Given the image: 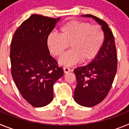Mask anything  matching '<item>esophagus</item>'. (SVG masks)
<instances>
[{"mask_svg": "<svg viewBox=\"0 0 129 129\" xmlns=\"http://www.w3.org/2000/svg\"><path fill=\"white\" fill-rule=\"evenodd\" d=\"M63 71H64L65 73H68L71 71V70H70V69H69V68H68V67H64V68H63Z\"/></svg>", "mask_w": 129, "mask_h": 129, "instance_id": "1", "label": "esophagus"}]
</instances>
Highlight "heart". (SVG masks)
Instances as JSON below:
<instances>
[{"mask_svg": "<svg viewBox=\"0 0 129 129\" xmlns=\"http://www.w3.org/2000/svg\"><path fill=\"white\" fill-rule=\"evenodd\" d=\"M59 34L51 32L47 38V45L52 55L62 56L69 47L68 51L60 60L62 65L71 66L81 60L88 62L95 58L105 41V34L100 25L82 21H70L59 28Z\"/></svg>", "mask_w": 129, "mask_h": 129, "instance_id": "b5f03b06", "label": "heart"}]
</instances>
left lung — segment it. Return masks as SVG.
Masks as SVG:
<instances>
[{
    "mask_svg": "<svg viewBox=\"0 0 129 129\" xmlns=\"http://www.w3.org/2000/svg\"><path fill=\"white\" fill-rule=\"evenodd\" d=\"M82 16L95 20L105 34L103 45L93 60L73 71L77 81L74 99L81 106L92 107L103 101L111 89L117 71V54L114 37L108 24L94 15Z\"/></svg>",
    "mask_w": 129,
    "mask_h": 129,
    "instance_id": "left-lung-1",
    "label": "left lung"
}]
</instances>
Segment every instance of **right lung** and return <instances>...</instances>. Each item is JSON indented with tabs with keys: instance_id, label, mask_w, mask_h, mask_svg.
<instances>
[{
	"instance_id": "obj_1",
	"label": "right lung",
	"mask_w": 129,
	"mask_h": 129,
	"mask_svg": "<svg viewBox=\"0 0 129 129\" xmlns=\"http://www.w3.org/2000/svg\"><path fill=\"white\" fill-rule=\"evenodd\" d=\"M60 19L34 14L23 21L12 38V77L22 97L34 107L52 101L54 84L63 75L47 45V38Z\"/></svg>"
}]
</instances>
